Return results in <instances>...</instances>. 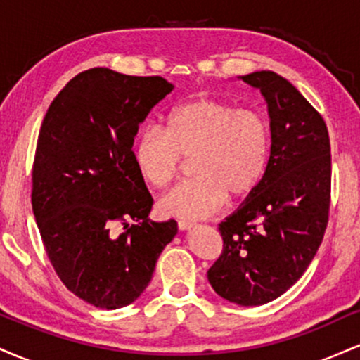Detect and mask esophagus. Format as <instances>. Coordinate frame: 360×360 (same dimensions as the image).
Listing matches in <instances>:
<instances>
[{
	"instance_id": "1",
	"label": "esophagus",
	"mask_w": 360,
	"mask_h": 360,
	"mask_svg": "<svg viewBox=\"0 0 360 360\" xmlns=\"http://www.w3.org/2000/svg\"><path fill=\"white\" fill-rule=\"evenodd\" d=\"M193 226H194L193 221H184V220L177 221V229L179 230H189V229H193Z\"/></svg>"
}]
</instances>
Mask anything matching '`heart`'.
I'll use <instances>...</instances> for the list:
<instances>
[{
	"instance_id": "heart-1",
	"label": "heart",
	"mask_w": 360,
	"mask_h": 360,
	"mask_svg": "<svg viewBox=\"0 0 360 360\" xmlns=\"http://www.w3.org/2000/svg\"><path fill=\"white\" fill-rule=\"evenodd\" d=\"M160 134L140 131L131 159L140 177L155 189L171 186L191 160L194 177L160 200L166 217L198 220L232 203L249 200L271 164V125L262 115L238 110L217 98L177 105L164 117Z\"/></svg>"
}]
</instances>
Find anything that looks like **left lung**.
<instances>
[{"label": "left lung", "instance_id": "left-lung-1", "mask_svg": "<svg viewBox=\"0 0 360 360\" xmlns=\"http://www.w3.org/2000/svg\"><path fill=\"white\" fill-rule=\"evenodd\" d=\"M269 106L272 150L266 179L218 226L220 257L208 281L221 298L259 307L279 298L315 257L328 225L332 154L323 117L272 71L242 76Z\"/></svg>", "mask_w": 360, "mask_h": 360}]
</instances>
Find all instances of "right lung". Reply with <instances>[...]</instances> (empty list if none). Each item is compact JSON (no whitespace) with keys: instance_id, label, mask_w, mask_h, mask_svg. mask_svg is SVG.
<instances>
[{"instance_id":"obj_1","label":"right lung","mask_w":360,"mask_h":360,"mask_svg":"<svg viewBox=\"0 0 360 360\" xmlns=\"http://www.w3.org/2000/svg\"><path fill=\"white\" fill-rule=\"evenodd\" d=\"M172 84L106 68L79 72L49 106L32 169V208L59 279L96 308L134 303L177 233L148 221L150 193L131 159L139 123Z\"/></svg>"}]
</instances>
